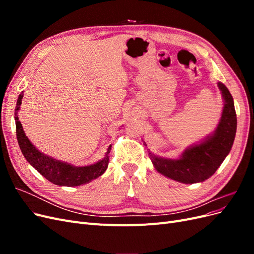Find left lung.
<instances>
[{"label":"left lung","instance_id":"obj_1","mask_svg":"<svg viewBox=\"0 0 254 254\" xmlns=\"http://www.w3.org/2000/svg\"><path fill=\"white\" fill-rule=\"evenodd\" d=\"M224 98L219 124L203 141L191 145L178 159H166L149 152V158L158 173L181 183L202 182L217 171L224 162L235 139L236 113L233 97L224 83L218 82Z\"/></svg>","mask_w":254,"mask_h":254}]
</instances>
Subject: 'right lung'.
Segmentation results:
<instances>
[{
	"mask_svg": "<svg viewBox=\"0 0 254 254\" xmlns=\"http://www.w3.org/2000/svg\"><path fill=\"white\" fill-rule=\"evenodd\" d=\"M23 92L18 97L16 112H14V121H16V132L17 140L20 149L25 157L27 162L36 168L44 178H47L52 183L60 187H77L81 184H86L97 177L102 176L108 167L109 153L111 150V145L108 147L105 157L98 162L87 165V166H74L64 161L56 160L50 156L44 155L38 150L35 146L28 140L24 130H23L21 122L19 121L18 111L22 104Z\"/></svg>",
	"mask_w": 254,
	"mask_h": 254,
	"instance_id": "obj_1",
	"label": "right lung"
}]
</instances>
